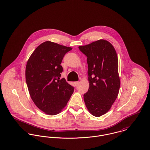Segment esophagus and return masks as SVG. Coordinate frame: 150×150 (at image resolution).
Wrapping results in <instances>:
<instances>
[{
    "label": "esophagus",
    "mask_w": 150,
    "mask_h": 150,
    "mask_svg": "<svg viewBox=\"0 0 150 150\" xmlns=\"http://www.w3.org/2000/svg\"><path fill=\"white\" fill-rule=\"evenodd\" d=\"M74 84L75 86H78V85L79 84V81H75L74 82Z\"/></svg>",
    "instance_id": "obj_1"
}]
</instances>
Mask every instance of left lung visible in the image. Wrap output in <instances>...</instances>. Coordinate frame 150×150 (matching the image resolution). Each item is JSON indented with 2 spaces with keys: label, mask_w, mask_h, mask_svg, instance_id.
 <instances>
[{
  "label": "left lung",
  "mask_w": 150,
  "mask_h": 150,
  "mask_svg": "<svg viewBox=\"0 0 150 150\" xmlns=\"http://www.w3.org/2000/svg\"><path fill=\"white\" fill-rule=\"evenodd\" d=\"M87 57L89 88L84 100L92 115L99 117L107 113L117 97L120 81L118 58L114 46L100 39L79 47Z\"/></svg>",
  "instance_id": "obj_1"
}]
</instances>
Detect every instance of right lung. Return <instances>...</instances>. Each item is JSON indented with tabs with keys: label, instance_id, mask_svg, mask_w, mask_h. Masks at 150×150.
Instances as JSON below:
<instances>
[{
	"label": "right lung",
	"instance_id": "obj_1",
	"mask_svg": "<svg viewBox=\"0 0 150 150\" xmlns=\"http://www.w3.org/2000/svg\"><path fill=\"white\" fill-rule=\"evenodd\" d=\"M72 50L50 41L43 42L28 59L25 81L35 104L49 115H55L66 107L74 88L64 78L60 79L64 55Z\"/></svg>",
	"mask_w": 150,
	"mask_h": 150
}]
</instances>
